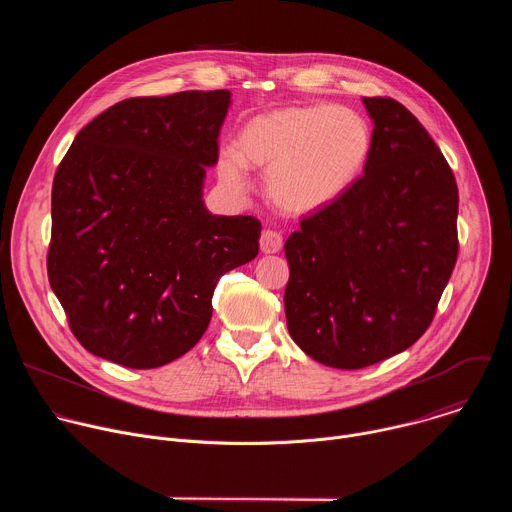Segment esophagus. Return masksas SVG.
<instances>
[{
    "mask_svg": "<svg viewBox=\"0 0 512 512\" xmlns=\"http://www.w3.org/2000/svg\"><path fill=\"white\" fill-rule=\"evenodd\" d=\"M259 247H261V251H263L265 255H273V253H279V251H281V247H283V239H281V235H279L277 231L267 229V231H263V233H261Z\"/></svg>",
    "mask_w": 512,
    "mask_h": 512,
    "instance_id": "esophagus-1",
    "label": "esophagus"
}]
</instances>
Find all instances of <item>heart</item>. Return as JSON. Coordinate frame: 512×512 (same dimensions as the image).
<instances>
[{"label":"heart","instance_id":"obj_1","mask_svg":"<svg viewBox=\"0 0 512 512\" xmlns=\"http://www.w3.org/2000/svg\"><path fill=\"white\" fill-rule=\"evenodd\" d=\"M373 127L348 107L300 105L253 115L239 131L237 150L218 152L225 186L245 192L247 166L263 168L265 194L291 216L324 210L344 196L367 168Z\"/></svg>","mask_w":512,"mask_h":512}]
</instances>
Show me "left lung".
I'll return each mask as SVG.
<instances>
[{"mask_svg":"<svg viewBox=\"0 0 512 512\" xmlns=\"http://www.w3.org/2000/svg\"><path fill=\"white\" fill-rule=\"evenodd\" d=\"M362 105L375 125L367 168L283 247L289 336L346 371L419 340L458 257V186L444 154L401 103Z\"/></svg>","mask_w":512,"mask_h":512,"instance_id":"obj_1","label":"left lung"}]
</instances>
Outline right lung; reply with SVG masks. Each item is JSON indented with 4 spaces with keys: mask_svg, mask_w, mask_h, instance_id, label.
<instances>
[{
    "mask_svg": "<svg viewBox=\"0 0 512 512\" xmlns=\"http://www.w3.org/2000/svg\"><path fill=\"white\" fill-rule=\"evenodd\" d=\"M229 107V91L127 99L60 162L48 279L91 354L127 369L180 358L208 328L216 281L257 257V218L202 198Z\"/></svg>",
    "mask_w": 512,
    "mask_h": 512,
    "instance_id": "add662e5",
    "label": "right lung"
}]
</instances>
